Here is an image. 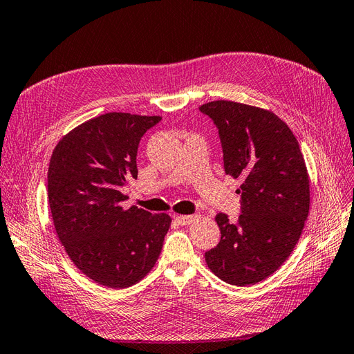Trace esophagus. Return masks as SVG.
Segmentation results:
<instances>
[{
    "mask_svg": "<svg viewBox=\"0 0 354 354\" xmlns=\"http://www.w3.org/2000/svg\"><path fill=\"white\" fill-rule=\"evenodd\" d=\"M198 218V216H177L176 220L181 226H186V224H192Z\"/></svg>",
    "mask_w": 354,
    "mask_h": 354,
    "instance_id": "1",
    "label": "esophagus"
}]
</instances>
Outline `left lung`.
<instances>
[{
  "label": "left lung",
  "mask_w": 354,
  "mask_h": 354,
  "mask_svg": "<svg viewBox=\"0 0 354 354\" xmlns=\"http://www.w3.org/2000/svg\"><path fill=\"white\" fill-rule=\"evenodd\" d=\"M218 128L224 171L241 178L242 214L218 212L221 239L205 252L221 281L248 286L264 281L294 251L310 208V180L295 136L272 111L230 100L201 106Z\"/></svg>",
  "instance_id": "left-lung-1"
}]
</instances>
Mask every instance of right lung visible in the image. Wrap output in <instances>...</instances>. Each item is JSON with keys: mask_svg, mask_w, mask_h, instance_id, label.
I'll return each mask as SVG.
<instances>
[{"mask_svg": "<svg viewBox=\"0 0 354 354\" xmlns=\"http://www.w3.org/2000/svg\"><path fill=\"white\" fill-rule=\"evenodd\" d=\"M162 118L109 112L62 137L48 165V203L59 241L94 282L128 288L152 270L171 217L133 205L121 189L137 178L140 138Z\"/></svg>", "mask_w": 354, "mask_h": 354, "instance_id": "add662e5", "label": "right lung"}]
</instances>
